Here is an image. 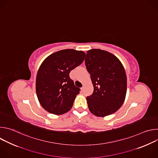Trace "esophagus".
Returning <instances> with one entry per match:
<instances>
[{"label":"esophagus","instance_id":"esophagus-1","mask_svg":"<svg viewBox=\"0 0 158 158\" xmlns=\"http://www.w3.org/2000/svg\"><path fill=\"white\" fill-rule=\"evenodd\" d=\"M84 86H82V87H81V91H83V90H84Z\"/></svg>","mask_w":158,"mask_h":158}]
</instances>
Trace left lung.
Instances as JSON below:
<instances>
[{
  "instance_id": "left-lung-1",
  "label": "left lung",
  "mask_w": 158,
  "mask_h": 158,
  "mask_svg": "<svg viewBox=\"0 0 158 158\" xmlns=\"http://www.w3.org/2000/svg\"><path fill=\"white\" fill-rule=\"evenodd\" d=\"M85 64L94 86L92 95L86 99L89 110L98 117L114 113L124 102L127 77L117 57L99 49L87 51Z\"/></svg>"
}]
</instances>
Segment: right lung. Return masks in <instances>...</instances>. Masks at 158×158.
<instances>
[{
  "label": "right lung",
  "instance_id": "obj_1",
  "mask_svg": "<svg viewBox=\"0 0 158 158\" xmlns=\"http://www.w3.org/2000/svg\"><path fill=\"white\" fill-rule=\"evenodd\" d=\"M85 55L82 51L64 49L51 54L42 62L36 76L35 90L45 110L60 115L72 108L80 89L75 86L69 73L82 64Z\"/></svg>",
  "mask_w": 158,
  "mask_h": 158
}]
</instances>
